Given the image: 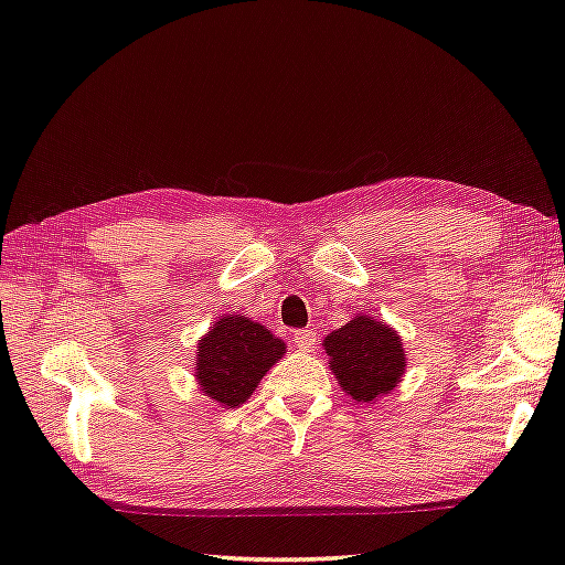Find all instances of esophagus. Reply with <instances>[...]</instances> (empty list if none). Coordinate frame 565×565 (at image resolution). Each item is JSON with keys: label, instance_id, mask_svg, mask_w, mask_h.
Returning <instances> with one entry per match:
<instances>
[{"label": "esophagus", "instance_id": "1", "mask_svg": "<svg viewBox=\"0 0 565 565\" xmlns=\"http://www.w3.org/2000/svg\"><path fill=\"white\" fill-rule=\"evenodd\" d=\"M317 333H313L311 329H301L294 333V347L299 351H317Z\"/></svg>", "mask_w": 565, "mask_h": 565}]
</instances>
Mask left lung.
<instances>
[{
    "mask_svg": "<svg viewBox=\"0 0 565 565\" xmlns=\"http://www.w3.org/2000/svg\"><path fill=\"white\" fill-rule=\"evenodd\" d=\"M323 347L343 391L363 404L388 394L406 371L398 333L371 317H356L331 331Z\"/></svg>",
    "mask_w": 565,
    "mask_h": 565,
    "instance_id": "1",
    "label": "left lung"
}]
</instances>
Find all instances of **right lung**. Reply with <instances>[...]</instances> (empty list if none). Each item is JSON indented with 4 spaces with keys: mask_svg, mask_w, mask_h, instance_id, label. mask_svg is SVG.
I'll return each mask as SVG.
<instances>
[{
    "mask_svg": "<svg viewBox=\"0 0 565 565\" xmlns=\"http://www.w3.org/2000/svg\"><path fill=\"white\" fill-rule=\"evenodd\" d=\"M284 351V341L262 323L246 317H224L209 329L196 349L202 394L228 408L244 404Z\"/></svg>",
    "mask_w": 565,
    "mask_h": 565,
    "instance_id": "right-lung-1",
    "label": "right lung"
}]
</instances>
